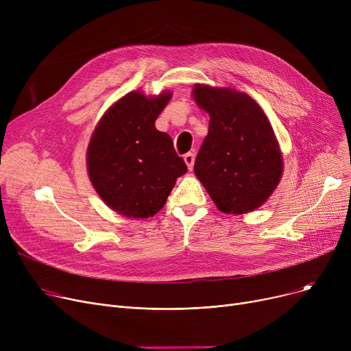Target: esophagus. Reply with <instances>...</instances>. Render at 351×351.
<instances>
[{
  "label": "esophagus",
  "instance_id": "obj_1",
  "mask_svg": "<svg viewBox=\"0 0 351 351\" xmlns=\"http://www.w3.org/2000/svg\"><path fill=\"white\" fill-rule=\"evenodd\" d=\"M183 159H185L188 168L192 169L193 168V163H195V155L192 152H188V154H185V156H183Z\"/></svg>",
  "mask_w": 351,
  "mask_h": 351
}]
</instances>
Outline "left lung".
<instances>
[{
	"label": "left lung",
	"instance_id": "1",
	"mask_svg": "<svg viewBox=\"0 0 351 351\" xmlns=\"http://www.w3.org/2000/svg\"><path fill=\"white\" fill-rule=\"evenodd\" d=\"M193 97L210 117L195 173L220 212L245 213L265 204L278 186L283 163L278 141L249 95L196 85Z\"/></svg>",
	"mask_w": 351,
	"mask_h": 351
}]
</instances>
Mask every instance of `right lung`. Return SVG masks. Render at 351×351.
I'll use <instances>...</instances> for the list:
<instances>
[{"label": "right lung", "instance_id": "obj_1", "mask_svg": "<svg viewBox=\"0 0 351 351\" xmlns=\"http://www.w3.org/2000/svg\"><path fill=\"white\" fill-rule=\"evenodd\" d=\"M171 94L131 92L108 109L88 147V172L105 204L129 217H149L166 204L188 166L172 138L155 128Z\"/></svg>", "mask_w": 351, "mask_h": 351}]
</instances>
